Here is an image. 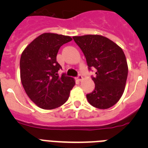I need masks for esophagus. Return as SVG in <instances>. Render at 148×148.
Here are the masks:
<instances>
[{"mask_svg":"<svg viewBox=\"0 0 148 148\" xmlns=\"http://www.w3.org/2000/svg\"><path fill=\"white\" fill-rule=\"evenodd\" d=\"M77 78H78V80L79 81V82H81V81L83 79V77H82V75H81V74H78V77H77Z\"/></svg>","mask_w":148,"mask_h":148,"instance_id":"esophagus-1","label":"esophagus"}]
</instances>
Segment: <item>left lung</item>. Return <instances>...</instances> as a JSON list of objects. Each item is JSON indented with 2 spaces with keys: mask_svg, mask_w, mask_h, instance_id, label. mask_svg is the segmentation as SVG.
<instances>
[{
  "mask_svg": "<svg viewBox=\"0 0 148 148\" xmlns=\"http://www.w3.org/2000/svg\"><path fill=\"white\" fill-rule=\"evenodd\" d=\"M85 56L89 71L95 69L92 79L95 89L87 94L88 102L99 109H108L121 97L127 78L125 55L118 45L101 35L73 37Z\"/></svg>",
  "mask_w": 148,
  "mask_h": 148,
  "instance_id": "8db88e82",
  "label": "left lung"
}]
</instances>
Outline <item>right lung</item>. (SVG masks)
I'll return each mask as SVG.
<instances>
[{
  "label": "right lung",
  "mask_w": 148,
  "mask_h": 148,
  "mask_svg": "<svg viewBox=\"0 0 148 148\" xmlns=\"http://www.w3.org/2000/svg\"><path fill=\"white\" fill-rule=\"evenodd\" d=\"M72 38L54 33L39 35L27 46L20 60L21 79L29 99L39 108H57L69 99L75 80L65 73L59 75L56 61L58 49Z\"/></svg>",
  "instance_id": "right-lung-1"
}]
</instances>
